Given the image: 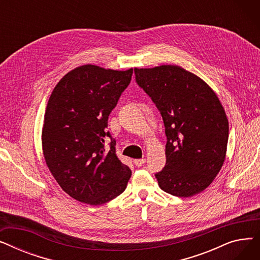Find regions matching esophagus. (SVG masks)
I'll list each match as a JSON object with an SVG mask.
<instances>
[{
  "label": "esophagus",
  "mask_w": 260,
  "mask_h": 260,
  "mask_svg": "<svg viewBox=\"0 0 260 260\" xmlns=\"http://www.w3.org/2000/svg\"><path fill=\"white\" fill-rule=\"evenodd\" d=\"M134 163H135V166L136 167H138V168H140V167H142L144 163H145V159L144 158H141V159H135L134 160Z\"/></svg>",
  "instance_id": "34e87169"
}]
</instances>
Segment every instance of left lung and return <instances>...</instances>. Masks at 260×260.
<instances>
[{"label": "left lung", "instance_id": "obj_1", "mask_svg": "<svg viewBox=\"0 0 260 260\" xmlns=\"http://www.w3.org/2000/svg\"><path fill=\"white\" fill-rule=\"evenodd\" d=\"M135 76L166 127L167 163L155 174L159 186L183 198L202 192L221 170L226 153L229 121L217 94L180 66L135 68Z\"/></svg>", "mask_w": 260, "mask_h": 260}]
</instances>
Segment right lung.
Returning <instances> with one entry per match:
<instances>
[{
  "label": "right lung",
  "instance_id": "obj_1",
  "mask_svg": "<svg viewBox=\"0 0 260 260\" xmlns=\"http://www.w3.org/2000/svg\"><path fill=\"white\" fill-rule=\"evenodd\" d=\"M132 75L133 68L82 65L66 74L50 94L42 131L44 158L64 192L80 202L99 206L126 188L132 171L118 159L106 127ZM105 137L111 139L107 149Z\"/></svg>",
  "mask_w": 260,
  "mask_h": 260
}]
</instances>
